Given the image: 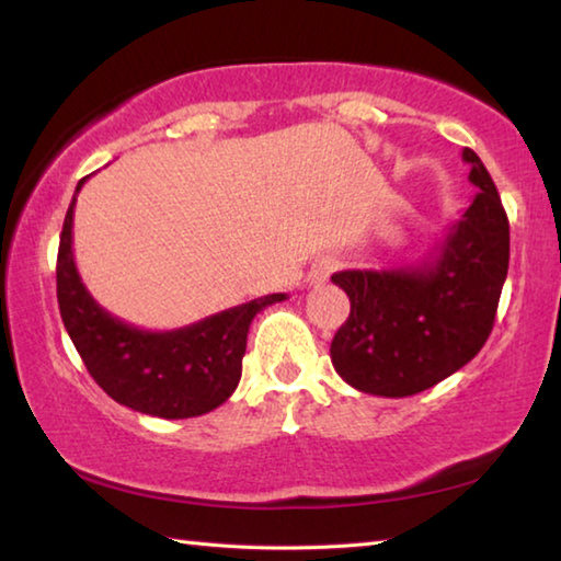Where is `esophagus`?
Wrapping results in <instances>:
<instances>
[{"label":"esophagus","instance_id":"esophagus-1","mask_svg":"<svg viewBox=\"0 0 561 561\" xmlns=\"http://www.w3.org/2000/svg\"><path fill=\"white\" fill-rule=\"evenodd\" d=\"M336 267H339V262L334 257H321L309 272V284H324Z\"/></svg>","mask_w":561,"mask_h":561}]
</instances>
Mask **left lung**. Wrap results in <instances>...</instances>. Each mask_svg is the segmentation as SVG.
I'll return each instance as SVG.
<instances>
[{"label": "left lung", "instance_id": "1", "mask_svg": "<svg viewBox=\"0 0 561 561\" xmlns=\"http://www.w3.org/2000/svg\"><path fill=\"white\" fill-rule=\"evenodd\" d=\"M480 190L428 257L391 270H344L331 282L351 314L331 341V364L360 393L405 398L478 356L507 277L510 225L488 168L462 148Z\"/></svg>", "mask_w": 561, "mask_h": 561}]
</instances>
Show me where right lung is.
<instances>
[{
  "instance_id": "add662e5",
  "label": "right lung",
  "mask_w": 561,
  "mask_h": 561,
  "mask_svg": "<svg viewBox=\"0 0 561 561\" xmlns=\"http://www.w3.org/2000/svg\"><path fill=\"white\" fill-rule=\"evenodd\" d=\"M83 183L87 178L79 180L66 210L56 297L64 327L93 381L116 403L168 421L215 411L240 383L252 319L270 304L287 299V294H267L173 331L126 324L91 297L76 270L73 207Z\"/></svg>"
}]
</instances>
